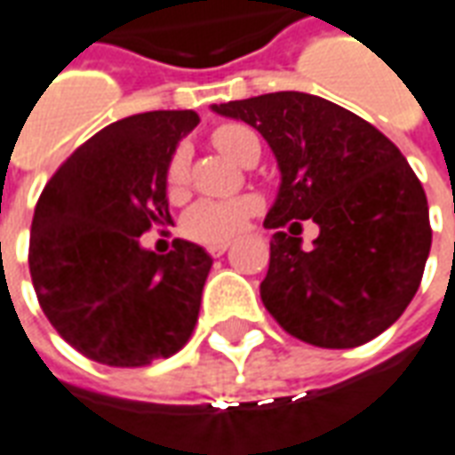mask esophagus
<instances>
[{
  "instance_id": "esophagus-1",
  "label": "esophagus",
  "mask_w": 455,
  "mask_h": 455,
  "mask_svg": "<svg viewBox=\"0 0 455 455\" xmlns=\"http://www.w3.org/2000/svg\"><path fill=\"white\" fill-rule=\"evenodd\" d=\"M228 246H231V241H217V243H209L207 251L212 253V256L217 258V256H224L228 251Z\"/></svg>"
}]
</instances>
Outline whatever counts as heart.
I'll return each mask as SVG.
<instances>
[{
    "label": "heart",
    "mask_w": 455,
    "mask_h": 455,
    "mask_svg": "<svg viewBox=\"0 0 455 455\" xmlns=\"http://www.w3.org/2000/svg\"><path fill=\"white\" fill-rule=\"evenodd\" d=\"M248 133H253V131L246 129V126H238V124H227V126H219L212 139L221 153H227L228 158H236L238 148H241V143ZM185 185H188V150L180 148L170 158L168 192L172 197H178ZM256 197L202 199L188 212L185 231H188V236L202 241V243L227 241L246 227V221L256 214Z\"/></svg>",
    "instance_id": "b5f03b06"
}]
</instances>
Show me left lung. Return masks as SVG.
Masks as SVG:
<instances>
[{
	"label": "left lung",
	"instance_id": "8db88e82",
	"mask_svg": "<svg viewBox=\"0 0 455 455\" xmlns=\"http://www.w3.org/2000/svg\"><path fill=\"white\" fill-rule=\"evenodd\" d=\"M267 140L280 188L266 228L319 227L305 251L275 231L260 299L277 324L322 348L380 336L419 290L431 248L429 204L400 148L372 124L307 92L212 104Z\"/></svg>",
	"mask_w": 455,
	"mask_h": 455
}]
</instances>
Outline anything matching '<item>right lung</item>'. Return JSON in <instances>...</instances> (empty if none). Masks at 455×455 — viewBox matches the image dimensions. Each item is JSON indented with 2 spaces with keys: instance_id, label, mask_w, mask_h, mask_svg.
I'll list each match as a JSON object with an SVG mask.
<instances>
[{
  "instance_id": "right-lung-1",
  "label": "right lung",
  "mask_w": 455,
  "mask_h": 455,
  "mask_svg": "<svg viewBox=\"0 0 455 455\" xmlns=\"http://www.w3.org/2000/svg\"><path fill=\"white\" fill-rule=\"evenodd\" d=\"M199 124L189 109L104 126L58 168L31 224L28 270L44 315L87 358L139 368L178 353L197 324L212 256L175 238L140 246L168 212V165Z\"/></svg>"
}]
</instances>
